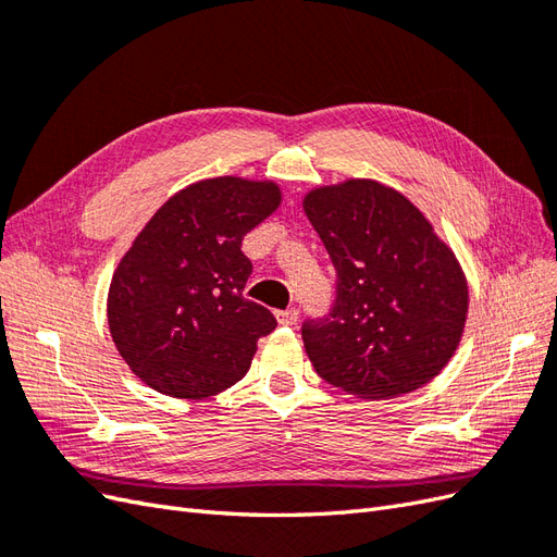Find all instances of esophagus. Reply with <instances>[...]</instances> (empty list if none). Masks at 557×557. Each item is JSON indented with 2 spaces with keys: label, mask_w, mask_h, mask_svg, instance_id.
<instances>
[{
  "label": "esophagus",
  "mask_w": 557,
  "mask_h": 557,
  "mask_svg": "<svg viewBox=\"0 0 557 557\" xmlns=\"http://www.w3.org/2000/svg\"><path fill=\"white\" fill-rule=\"evenodd\" d=\"M276 318H278L281 325H295L297 318H299V311L297 309H285V311H278Z\"/></svg>",
  "instance_id": "34e87169"
}]
</instances>
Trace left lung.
Instances as JSON below:
<instances>
[{"mask_svg":"<svg viewBox=\"0 0 557 557\" xmlns=\"http://www.w3.org/2000/svg\"><path fill=\"white\" fill-rule=\"evenodd\" d=\"M305 211L336 269L332 309L301 325L318 376L362 399L430 383L467 320V281L453 250L407 197L376 181L311 190Z\"/></svg>","mask_w":557,"mask_h":557,"instance_id":"8db88e82","label":"left lung"}]
</instances>
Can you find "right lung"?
<instances>
[{"label": "right lung", "mask_w": 557, "mask_h": 557, "mask_svg": "<svg viewBox=\"0 0 557 557\" xmlns=\"http://www.w3.org/2000/svg\"><path fill=\"white\" fill-rule=\"evenodd\" d=\"M281 205L272 181L207 178L166 199L117 264L109 330L153 391L205 399L242 381L274 313L244 295L246 234Z\"/></svg>", "instance_id": "right-lung-1"}]
</instances>
